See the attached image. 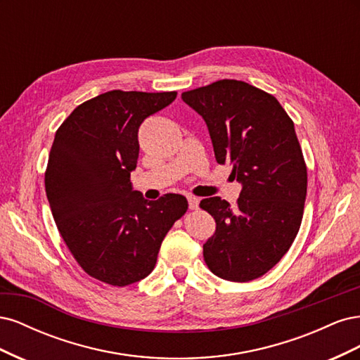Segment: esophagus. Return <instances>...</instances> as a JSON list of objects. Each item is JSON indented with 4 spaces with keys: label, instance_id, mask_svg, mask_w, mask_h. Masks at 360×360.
<instances>
[{
    "label": "esophagus",
    "instance_id": "1",
    "mask_svg": "<svg viewBox=\"0 0 360 360\" xmlns=\"http://www.w3.org/2000/svg\"><path fill=\"white\" fill-rule=\"evenodd\" d=\"M188 201H189V209L191 210H197L198 209V204H200V200L197 197H188Z\"/></svg>",
    "mask_w": 360,
    "mask_h": 360
}]
</instances>
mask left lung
Instances as JSON below:
<instances>
[{"label": "left lung", "mask_w": 360, "mask_h": 360, "mask_svg": "<svg viewBox=\"0 0 360 360\" xmlns=\"http://www.w3.org/2000/svg\"><path fill=\"white\" fill-rule=\"evenodd\" d=\"M181 99L204 118L217 163H231L243 184L236 209L219 197L200 202L216 221L205 264L226 281L257 279L287 254L302 224L308 169L292 120L275 96L237 79Z\"/></svg>", "instance_id": "1"}]
</instances>
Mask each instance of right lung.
<instances>
[{
  "mask_svg": "<svg viewBox=\"0 0 360 360\" xmlns=\"http://www.w3.org/2000/svg\"><path fill=\"white\" fill-rule=\"evenodd\" d=\"M177 91L112 90L76 106L57 129L45 189L58 231L91 278L114 287L144 279L188 200L167 193L147 201L132 191L138 129Z\"/></svg>",
  "mask_w": 360,
  "mask_h": 360,
  "instance_id": "1",
  "label": "right lung"
}]
</instances>
